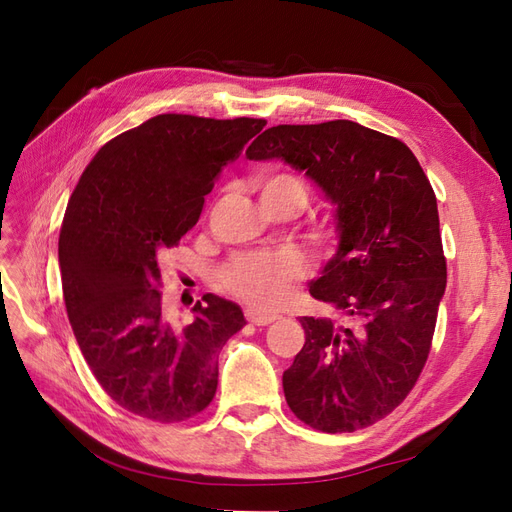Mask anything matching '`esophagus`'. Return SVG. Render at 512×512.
Returning <instances> with one entry per match:
<instances>
[{
  "instance_id": "34e87169",
  "label": "esophagus",
  "mask_w": 512,
  "mask_h": 512,
  "mask_svg": "<svg viewBox=\"0 0 512 512\" xmlns=\"http://www.w3.org/2000/svg\"><path fill=\"white\" fill-rule=\"evenodd\" d=\"M245 318L250 320L252 324H258V327H267V324H271V322H275V320H280V316H277V314L258 312V309H247Z\"/></svg>"
}]
</instances>
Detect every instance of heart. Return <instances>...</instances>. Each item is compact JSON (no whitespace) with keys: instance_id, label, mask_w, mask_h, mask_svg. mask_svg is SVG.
I'll return each instance as SVG.
<instances>
[{"instance_id":"obj_1","label":"heart","mask_w":512,"mask_h":512,"mask_svg":"<svg viewBox=\"0 0 512 512\" xmlns=\"http://www.w3.org/2000/svg\"><path fill=\"white\" fill-rule=\"evenodd\" d=\"M288 190L307 200L305 183L292 175H273L260 183V194ZM307 265L299 252H250L232 258L222 269L224 286L241 299L260 307L282 305L292 284L305 275Z\"/></svg>"}]
</instances>
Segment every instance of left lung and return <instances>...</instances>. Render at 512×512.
Instances as JSON below:
<instances>
[{
  "label": "left lung",
  "mask_w": 512,
  "mask_h": 512,
  "mask_svg": "<svg viewBox=\"0 0 512 512\" xmlns=\"http://www.w3.org/2000/svg\"><path fill=\"white\" fill-rule=\"evenodd\" d=\"M245 156L284 160L335 205L337 252L309 294L342 324L301 318L305 344L282 378L288 406L327 433L374 425L421 376L444 297L431 183L404 143L348 119L273 126Z\"/></svg>",
  "instance_id": "1"
}]
</instances>
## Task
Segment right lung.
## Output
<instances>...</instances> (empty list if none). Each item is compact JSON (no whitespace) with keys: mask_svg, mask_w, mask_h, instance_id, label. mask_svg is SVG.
Returning <instances> with one entry per match:
<instances>
[{"mask_svg":"<svg viewBox=\"0 0 512 512\" xmlns=\"http://www.w3.org/2000/svg\"><path fill=\"white\" fill-rule=\"evenodd\" d=\"M265 126L250 117H151L108 141L76 183L59 232L66 312L91 374L132 414L188 421L218 389V356L243 329L241 307L205 294L188 327H173L158 260Z\"/></svg>","mask_w":512,"mask_h":512,"instance_id":"add662e5","label":"right lung"}]
</instances>
